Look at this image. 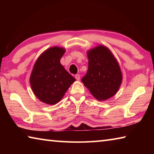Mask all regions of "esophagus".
<instances>
[{
  "mask_svg": "<svg viewBox=\"0 0 154 154\" xmlns=\"http://www.w3.org/2000/svg\"><path fill=\"white\" fill-rule=\"evenodd\" d=\"M75 79H76V80H77V81H79V80H80V75H79V74L75 75Z\"/></svg>",
  "mask_w": 154,
  "mask_h": 154,
  "instance_id": "obj_1",
  "label": "esophagus"
}]
</instances>
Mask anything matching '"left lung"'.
I'll return each instance as SVG.
<instances>
[{"label":"left lung","instance_id":"left-lung-1","mask_svg":"<svg viewBox=\"0 0 154 154\" xmlns=\"http://www.w3.org/2000/svg\"><path fill=\"white\" fill-rule=\"evenodd\" d=\"M88 70L82 82L96 99L108 100L116 94L122 82V72L110 49L99 45L87 51Z\"/></svg>","mask_w":154,"mask_h":154}]
</instances>
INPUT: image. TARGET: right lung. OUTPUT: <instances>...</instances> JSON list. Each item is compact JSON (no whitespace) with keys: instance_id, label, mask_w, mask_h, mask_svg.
<instances>
[{"instance_id":"obj_1","label":"right lung","mask_w":154,"mask_h":154,"mask_svg":"<svg viewBox=\"0 0 154 154\" xmlns=\"http://www.w3.org/2000/svg\"><path fill=\"white\" fill-rule=\"evenodd\" d=\"M66 52L60 47H51L36 60L30 77V84L38 100L50 105L61 100L75 79L60 64Z\"/></svg>"}]
</instances>
